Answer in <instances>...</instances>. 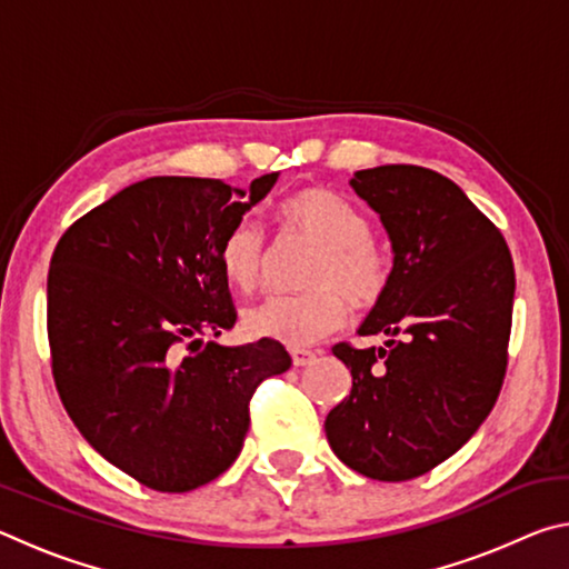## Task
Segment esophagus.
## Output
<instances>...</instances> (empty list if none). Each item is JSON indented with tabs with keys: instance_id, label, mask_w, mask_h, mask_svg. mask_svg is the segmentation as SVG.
Here are the masks:
<instances>
[{
	"instance_id": "obj_1",
	"label": "esophagus",
	"mask_w": 569,
	"mask_h": 569,
	"mask_svg": "<svg viewBox=\"0 0 569 569\" xmlns=\"http://www.w3.org/2000/svg\"><path fill=\"white\" fill-rule=\"evenodd\" d=\"M291 359H293V366H311L316 361V351L291 349Z\"/></svg>"
}]
</instances>
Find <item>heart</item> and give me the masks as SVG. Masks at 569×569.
Wrapping results in <instances>:
<instances>
[{
	"label": "heart",
	"mask_w": 569,
	"mask_h": 569,
	"mask_svg": "<svg viewBox=\"0 0 569 569\" xmlns=\"http://www.w3.org/2000/svg\"><path fill=\"white\" fill-rule=\"evenodd\" d=\"M286 230L321 246L308 276L306 293H273L246 311V329L258 339L286 346L319 341L346 321L349 301L373 308L389 291L391 263L373 246L371 226L349 200L326 188H301L276 208ZM223 276L238 291L256 288L266 266L263 228L243 218L228 230L218 248Z\"/></svg>",
	"instance_id": "obj_1"
}]
</instances>
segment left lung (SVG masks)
I'll return each mask as SVG.
<instances>
[{
    "label": "left lung",
    "instance_id": "8db88e82",
    "mask_svg": "<svg viewBox=\"0 0 569 569\" xmlns=\"http://www.w3.org/2000/svg\"><path fill=\"white\" fill-rule=\"evenodd\" d=\"M387 230L393 266L387 296L359 336L336 343L351 393L326 417L346 467L379 481L427 475L475 437L507 371L515 266L505 238L457 182L419 166H381L351 178Z\"/></svg>",
    "mask_w": 569,
    "mask_h": 569
}]
</instances>
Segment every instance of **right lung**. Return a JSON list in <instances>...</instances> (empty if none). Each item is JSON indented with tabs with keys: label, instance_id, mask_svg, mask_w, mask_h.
Here are the masks:
<instances>
[{
	"label": "right lung",
	"instance_id": "add662e5",
	"mask_svg": "<svg viewBox=\"0 0 569 569\" xmlns=\"http://www.w3.org/2000/svg\"><path fill=\"white\" fill-rule=\"evenodd\" d=\"M158 176L114 192L60 238L47 276L52 373L67 413L124 475L190 492L233 465L258 383L288 371L278 341L233 329L218 248L276 186Z\"/></svg>",
	"mask_w": 569,
	"mask_h": 569
}]
</instances>
